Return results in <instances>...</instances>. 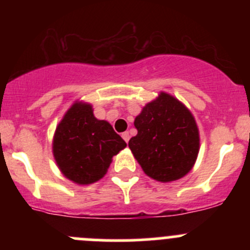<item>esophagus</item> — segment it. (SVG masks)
<instances>
[{"label": "esophagus", "instance_id": "34e87169", "mask_svg": "<svg viewBox=\"0 0 250 250\" xmlns=\"http://www.w3.org/2000/svg\"><path fill=\"white\" fill-rule=\"evenodd\" d=\"M122 138H123V139H125V143H128V141H129V138H130L129 133H128V132H125V133H122Z\"/></svg>", "mask_w": 250, "mask_h": 250}]
</instances>
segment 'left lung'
<instances>
[{"label":"left lung","mask_w":250,"mask_h":250,"mask_svg":"<svg viewBox=\"0 0 250 250\" xmlns=\"http://www.w3.org/2000/svg\"><path fill=\"white\" fill-rule=\"evenodd\" d=\"M134 125L138 134L128 146L146 175L170 183L192 169L200 151V130L180 100L161 92L143 107Z\"/></svg>","instance_id":"left-lung-1"}]
</instances>
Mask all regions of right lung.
<instances>
[{
  "label": "right lung",
  "mask_w": 250,
  "mask_h": 250,
  "mask_svg": "<svg viewBox=\"0 0 250 250\" xmlns=\"http://www.w3.org/2000/svg\"><path fill=\"white\" fill-rule=\"evenodd\" d=\"M127 146L105 120H98L89 103L76 100L55 128L52 148L62 175L89 185L107 173L112 157Z\"/></svg>",
  "instance_id": "right-lung-1"
}]
</instances>
